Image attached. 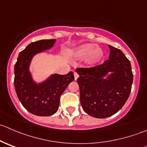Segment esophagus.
<instances>
[{"mask_svg":"<svg viewBox=\"0 0 147 147\" xmlns=\"http://www.w3.org/2000/svg\"><path fill=\"white\" fill-rule=\"evenodd\" d=\"M74 77H75V80H77V79H78V78L79 75H78V74L77 73V72H74Z\"/></svg>","mask_w":147,"mask_h":147,"instance_id":"34e87169","label":"esophagus"}]
</instances>
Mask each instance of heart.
Returning <instances> with one entry per match:
<instances>
[{
	"label": "heart",
	"instance_id": "heart-1",
	"mask_svg": "<svg viewBox=\"0 0 147 147\" xmlns=\"http://www.w3.org/2000/svg\"><path fill=\"white\" fill-rule=\"evenodd\" d=\"M75 55L78 57H85L88 56L90 64H94L101 60L104 52L100 47H96L94 44H84L75 51Z\"/></svg>",
	"mask_w": 147,
	"mask_h": 147
}]
</instances>
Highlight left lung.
<instances>
[{"label": "left lung", "mask_w": 147, "mask_h": 147, "mask_svg": "<svg viewBox=\"0 0 147 147\" xmlns=\"http://www.w3.org/2000/svg\"><path fill=\"white\" fill-rule=\"evenodd\" d=\"M109 47V59L103 64L76 69L80 75L77 81L82 109L90 116L100 119L121 109L129 98L133 82L129 60L119 49L112 45Z\"/></svg>", "instance_id": "left-lung-1"}]
</instances>
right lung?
I'll return each instance as SVG.
<instances>
[{"label":"right lung","instance_id":"right-lung-1","mask_svg":"<svg viewBox=\"0 0 147 147\" xmlns=\"http://www.w3.org/2000/svg\"><path fill=\"white\" fill-rule=\"evenodd\" d=\"M55 41L41 40L31 42L19 53L14 67V86L18 97L28 112L37 116L54 115L58 109L60 96L75 80L72 72L63 75L54 74L38 84L32 80L29 70L32 57L51 48Z\"/></svg>","mask_w":147,"mask_h":147}]
</instances>
